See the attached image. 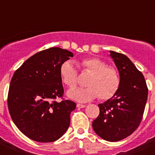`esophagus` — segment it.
Listing matches in <instances>:
<instances>
[{"instance_id":"obj_1","label":"esophagus","mask_w":155,"mask_h":155,"mask_svg":"<svg viewBox=\"0 0 155 155\" xmlns=\"http://www.w3.org/2000/svg\"><path fill=\"white\" fill-rule=\"evenodd\" d=\"M85 106H86V105H83V104H79V103L77 104V107H78V108H84Z\"/></svg>"}]
</instances>
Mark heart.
I'll return each instance as SVG.
<instances>
[{
	"mask_svg": "<svg viewBox=\"0 0 155 155\" xmlns=\"http://www.w3.org/2000/svg\"><path fill=\"white\" fill-rule=\"evenodd\" d=\"M83 73L90 74L85 81L87 86L73 88L78 83V72L71 61H64L60 66L59 73L62 82L69 88L71 98L78 102H85L98 97L100 100L113 98L118 91L120 78L116 68L107 66L98 57H87L81 61Z\"/></svg>",
	"mask_w": 155,
	"mask_h": 155,
	"instance_id": "obj_1",
	"label": "heart"
}]
</instances>
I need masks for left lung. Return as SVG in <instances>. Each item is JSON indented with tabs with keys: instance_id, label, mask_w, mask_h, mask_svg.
I'll return each mask as SVG.
<instances>
[{
	"instance_id": "1",
	"label": "left lung",
	"mask_w": 155,
	"mask_h": 155,
	"mask_svg": "<svg viewBox=\"0 0 155 155\" xmlns=\"http://www.w3.org/2000/svg\"><path fill=\"white\" fill-rule=\"evenodd\" d=\"M117 67L120 85L113 98L98 105L92 123L94 132L107 141H119L136 130L143 118L148 89L144 77L123 53L110 51Z\"/></svg>"
}]
</instances>
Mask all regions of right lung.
Wrapping results in <instances>:
<instances>
[{"mask_svg": "<svg viewBox=\"0 0 155 155\" xmlns=\"http://www.w3.org/2000/svg\"><path fill=\"white\" fill-rule=\"evenodd\" d=\"M70 57L73 53L68 50L49 48L29 57L12 77L8 95L9 113L19 130L35 141H56L69 127L76 103L63 98L59 68Z\"/></svg>", "mask_w": 155, "mask_h": 155, "instance_id": "add662e5", "label": "right lung"}]
</instances>
